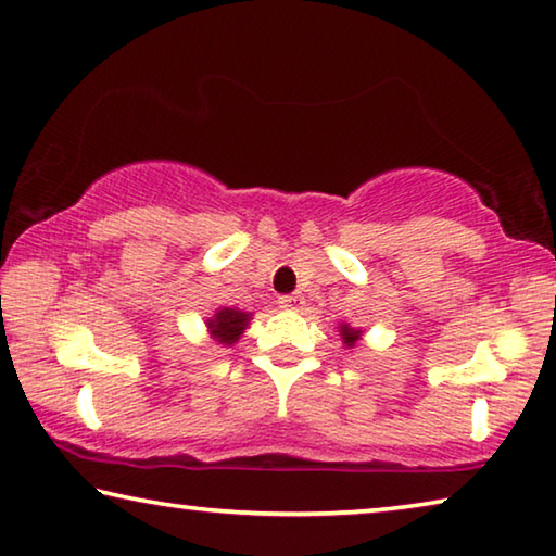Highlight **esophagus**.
Wrapping results in <instances>:
<instances>
[{
  "label": "esophagus",
  "instance_id": "esophagus-1",
  "mask_svg": "<svg viewBox=\"0 0 556 556\" xmlns=\"http://www.w3.org/2000/svg\"><path fill=\"white\" fill-rule=\"evenodd\" d=\"M279 306L287 308V312H299L301 306H304V296L301 294H287V296H279Z\"/></svg>",
  "mask_w": 556,
  "mask_h": 556
}]
</instances>
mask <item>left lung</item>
<instances>
[{"mask_svg":"<svg viewBox=\"0 0 556 556\" xmlns=\"http://www.w3.org/2000/svg\"><path fill=\"white\" fill-rule=\"evenodd\" d=\"M338 336H341V341H343L345 348H355L357 343H361L363 331H361V328L351 326V324H341V326H338Z\"/></svg>","mask_w":556,"mask_h":556,"instance_id":"1","label":"left lung"}]
</instances>
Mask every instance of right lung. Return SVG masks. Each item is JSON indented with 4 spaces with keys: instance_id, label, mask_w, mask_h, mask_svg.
Wrapping results in <instances>:
<instances>
[{
    "instance_id": "1",
    "label": "right lung",
    "mask_w": 556,
    "mask_h": 556,
    "mask_svg": "<svg viewBox=\"0 0 556 556\" xmlns=\"http://www.w3.org/2000/svg\"><path fill=\"white\" fill-rule=\"evenodd\" d=\"M252 314L242 312V308H230V306H220L213 316L205 318V328H208V336L215 343L223 348H232L240 341L244 328L250 326Z\"/></svg>"
}]
</instances>
